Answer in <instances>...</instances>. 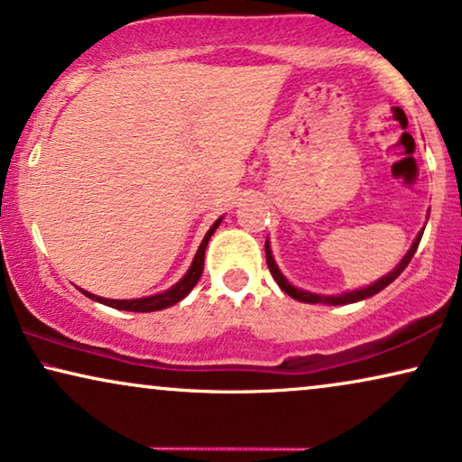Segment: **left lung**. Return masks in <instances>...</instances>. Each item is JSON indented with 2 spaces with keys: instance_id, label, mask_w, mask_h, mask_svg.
<instances>
[{
  "instance_id": "obj_1",
  "label": "left lung",
  "mask_w": 462,
  "mask_h": 462,
  "mask_svg": "<svg viewBox=\"0 0 462 462\" xmlns=\"http://www.w3.org/2000/svg\"><path fill=\"white\" fill-rule=\"evenodd\" d=\"M422 233H424V231L418 233L416 239H414V244H411V248L407 250V254L403 256V259H401L399 265L394 267L391 273L384 275V278H380V280H377V282H374L371 286H365V289L350 291V292H341V295H314V292H308V291L295 289V286H292V284L289 282V280L284 278L282 272H280V269H278V265H275V261H273V256H272V250H269V244L265 242L267 267H269V272H272L273 280H275V282H278L280 289H282V291L286 292V295H291L292 299H297V301H303V303H327V305H346V303H356V301H361V299H367V297H371V295H375V292H380L382 289H386V286L391 284L393 280H397V278H399L401 272H403V269H405L407 265H410L411 256H414L416 248H418V244H420Z\"/></svg>"
}]
</instances>
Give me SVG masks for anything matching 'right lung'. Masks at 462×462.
<instances>
[{
    "mask_svg": "<svg viewBox=\"0 0 462 462\" xmlns=\"http://www.w3.org/2000/svg\"><path fill=\"white\" fill-rule=\"evenodd\" d=\"M220 220H223V218H218L217 223L209 226V231L206 233V237H203L199 250H197L193 265L189 267L187 275H184V278L180 280L178 284H173L170 291L159 292V295H152V297H142V299H104V297L91 295V292H87L82 289L80 291L85 292L87 297H91L93 301H99L104 305H110V308H114V310H125V311H157V310L170 308V305H176L178 301H182V299L195 289L197 282H199V278L203 273V256H206V245L209 242V237H212V233L218 229Z\"/></svg>",
    "mask_w": 462,
    "mask_h": 462,
    "instance_id": "add662e5",
    "label": "right lung"
}]
</instances>
